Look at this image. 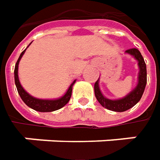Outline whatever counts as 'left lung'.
<instances>
[{"instance_id":"1","label":"left lung","mask_w":160,"mask_h":160,"mask_svg":"<svg viewBox=\"0 0 160 160\" xmlns=\"http://www.w3.org/2000/svg\"><path fill=\"white\" fill-rule=\"evenodd\" d=\"M126 53L132 56L138 61L139 73H138V83L136 87L130 92L126 96L118 100H109L104 97L102 93L100 86H99V79L94 83V92L97 101L100 102L102 107L108 108L109 110L116 111V112H124L127 109L132 108L136 103L141 100L143 94L145 86L147 83V69L144 59L142 58L141 52L138 49L132 48L126 51Z\"/></svg>"}]
</instances>
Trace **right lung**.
Wrapping results in <instances>:
<instances>
[{"label":"right lung","instance_id":"obj_1","mask_svg":"<svg viewBox=\"0 0 160 160\" xmlns=\"http://www.w3.org/2000/svg\"><path fill=\"white\" fill-rule=\"evenodd\" d=\"M26 50H24L21 54H20L19 58H18L17 63H16L15 70H14L16 87H17L18 94L21 97L22 101L25 102L28 107L33 108V109L36 110V111H39V112H52V111L58 110V109L61 108L62 107H64L65 105L69 102V100H70L71 94H72V88H73V85L76 83V80L73 81V83H71L69 88L68 89L67 92L65 93L64 95L62 96V97H60V98H58V99H55V100H42V99H37V98H34L33 96H31L22 87V85L20 84V82H19V79H18V74L19 60L21 59L22 56L24 55Z\"/></svg>","mask_w":160,"mask_h":160}]
</instances>
